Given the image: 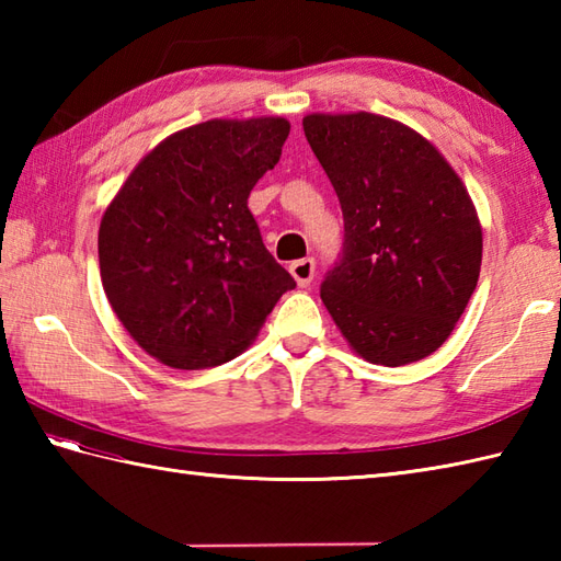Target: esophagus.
Masks as SVG:
<instances>
[{"label":"esophagus","instance_id":"1","mask_svg":"<svg viewBox=\"0 0 561 561\" xmlns=\"http://www.w3.org/2000/svg\"><path fill=\"white\" fill-rule=\"evenodd\" d=\"M289 272H291V277L296 279V284H299L301 289L304 287H311L313 274H316V260L313 257L296 260V262H291V265H289Z\"/></svg>","mask_w":561,"mask_h":561}]
</instances>
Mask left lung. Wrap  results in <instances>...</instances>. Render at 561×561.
<instances>
[{"mask_svg": "<svg viewBox=\"0 0 561 561\" xmlns=\"http://www.w3.org/2000/svg\"><path fill=\"white\" fill-rule=\"evenodd\" d=\"M304 133L344 217L320 299L366 362L424 359L478 287L482 229L468 190L432 141L390 117L313 113Z\"/></svg>", "mask_w": 561, "mask_h": 561, "instance_id": "obj_1", "label": "left lung"}]
</instances>
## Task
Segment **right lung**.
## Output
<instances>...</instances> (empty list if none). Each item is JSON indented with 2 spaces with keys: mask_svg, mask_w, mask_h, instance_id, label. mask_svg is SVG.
<instances>
[{
  "mask_svg": "<svg viewBox=\"0 0 561 561\" xmlns=\"http://www.w3.org/2000/svg\"><path fill=\"white\" fill-rule=\"evenodd\" d=\"M287 137L284 117L181 129L137 163L105 209V296L139 347L165 366L197 371L231 362L296 287L248 209Z\"/></svg>",
  "mask_w": 561,
  "mask_h": 561,
  "instance_id": "add662e5",
  "label": "right lung"
}]
</instances>
